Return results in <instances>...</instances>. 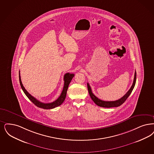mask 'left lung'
Returning <instances> with one entry per match:
<instances>
[{"label": "left lung", "mask_w": 154, "mask_h": 154, "mask_svg": "<svg viewBox=\"0 0 154 154\" xmlns=\"http://www.w3.org/2000/svg\"><path fill=\"white\" fill-rule=\"evenodd\" d=\"M136 80V72H135V75H134V82L129 89V91L127 92V93L122 97L121 99H119L116 101H103L100 99H98L92 92L91 88L89 85L88 83H87V86H88V92L89 93V95L91 97V99L93 101V102L99 106L101 107H104V108H112V107H117L119 106H120L121 105L123 104V103L125 102V101L127 99V98L129 97V95L133 91L135 85Z\"/></svg>", "instance_id": "left-lung-1"}]
</instances>
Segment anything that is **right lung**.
Wrapping results in <instances>:
<instances>
[{
  "label": "right lung",
  "instance_id": "right-lung-1",
  "mask_svg": "<svg viewBox=\"0 0 154 154\" xmlns=\"http://www.w3.org/2000/svg\"><path fill=\"white\" fill-rule=\"evenodd\" d=\"M74 76V74H71V73H66L64 75L63 77V80H64V86L63 90L62 91L61 94L60 95V96L55 101L50 103H43L39 101H38V100L35 99V97H34L33 96H32L31 94L28 92L26 89H25L24 86L23 85L21 79H20V71L19 72V82H20V86L23 91V92L25 93V94L26 95V96L30 99V100L31 102L35 105L41 108H43L45 109H53L55 107H57L63 103V102L64 101L65 99L66 98V93L68 91V86L69 84L70 83L71 81L72 80V79L73 78Z\"/></svg>",
  "mask_w": 154,
  "mask_h": 154
}]
</instances>
